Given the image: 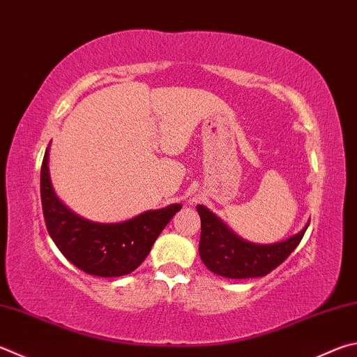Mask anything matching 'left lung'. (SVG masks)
Returning a JSON list of instances; mask_svg holds the SVG:
<instances>
[{
    "mask_svg": "<svg viewBox=\"0 0 357 357\" xmlns=\"http://www.w3.org/2000/svg\"><path fill=\"white\" fill-rule=\"evenodd\" d=\"M197 211L201 218V261L212 273L231 280L268 275L290 256V252L301 242L309 226L307 223L298 234L291 236L287 241L257 245L238 237L206 206L198 204Z\"/></svg>",
    "mask_w": 357,
    "mask_h": 357,
    "instance_id": "left-lung-1",
    "label": "left lung"
}]
</instances>
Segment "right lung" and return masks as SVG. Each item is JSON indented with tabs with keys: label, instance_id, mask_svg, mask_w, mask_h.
I'll use <instances>...</instances> for the list:
<instances>
[{
	"label": "right lung",
	"instance_id": "obj_1",
	"mask_svg": "<svg viewBox=\"0 0 357 357\" xmlns=\"http://www.w3.org/2000/svg\"><path fill=\"white\" fill-rule=\"evenodd\" d=\"M50 146L40 172L42 209L57 248L77 268L101 278L125 276L145 261L153 243L181 204L146 211L121 223H95L76 215L57 198L50 178Z\"/></svg>",
	"mask_w": 357,
	"mask_h": 357
}]
</instances>
